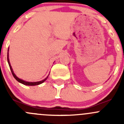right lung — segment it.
Returning a JSON list of instances; mask_svg holds the SVG:
<instances>
[{
  "mask_svg": "<svg viewBox=\"0 0 124 124\" xmlns=\"http://www.w3.org/2000/svg\"><path fill=\"white\" fill-rule=\"evenodd\" d=\"M8 51H9V48H8ZM7 60H8V62L10 70H11V72H12V75H13L14 77V78H16V79L18 81V82H20V83H22V84L24 85H27V86H35V85H38L41 84V83H43L44 82H45V81H46V80H47V78H48V76H47V77H46V78H45V79H44L43 80H41V81H39V82H26V81H24V80H23L20 79V78H18V77H17V76H16V74H15L13 70H12V67H11V64H10L9 60V54H8H8H7Z\"/></svg>",
  "mask_w": 124,
  "mask_h": 124,
  "instance_id": "1",
  "label": "right lung"
}]
</instances>
